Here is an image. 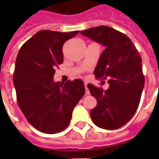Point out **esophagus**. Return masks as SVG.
<instances>
[{"mask_svg":"<svg viewBox=\"0 0 159 159\" xmlns=\"http://www.w3.org/2000/svg\"><path fill=\"white\" fill-rule=\"evenodd\" d=\"M85 94H86V95H89L90 94V91L88 90V84H85Z\"/></svg>","mask_w":159,"mask_h":159,"instance_id":"34e87169","label":"esophagus"}]
</instances>
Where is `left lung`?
<instances>
[{
  "instance_id": "1",
  "label": "left lung",
  "mask_w": 159,
  "mask_h": 159,
  "mask_svg": "<svg viewBox=\"0 0 159 159\" xmlns=\"http://www.w3.org/2000/svg\"><path fill=\"white\" fill-rule=\"evenodd\" d=\"M80 32L106 47L94 74L98 80L108 79L109 88L104 91L88 84L97 100L91 111L92 122L100 128L118 129L134 116L139 105L145 84L141 56L128 36L111 27L102 25Z\"/></svg>"
}]
</instances>
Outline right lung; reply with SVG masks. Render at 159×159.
I'll use <instances>...</instances> for the list:
<instances>
[{
  "label": "right lung",
  "instance_id": "1",
  "mask_svg": "<svg viewBox=\"0 0 159 159\" xmlns=\"http://www.w3.org/2000/svg\"><path fill=\"white\" fill-rule=\"evenodd\" d=\"M79 32L41 30L24 43L16 57L13 84L17 103L29 123L43 133L67 128L85 93L80 79L64 84L53 80L56 68L64 61V43Z\"/></svg>",
  "mask_w": 159,
  "mask_h": 159
}]
</instances>
